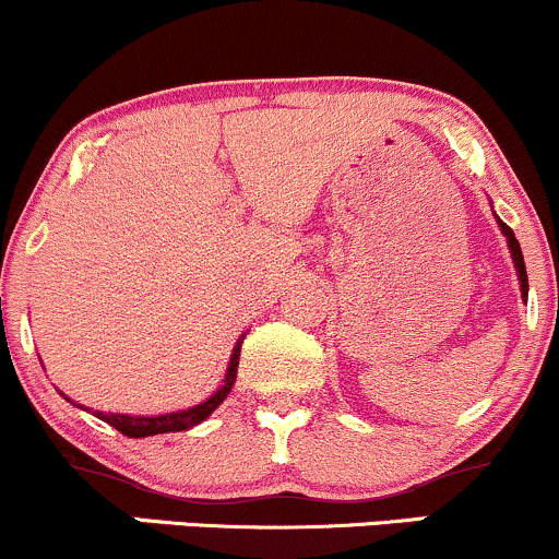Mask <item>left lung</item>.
I'll return each mask as SVG.
<instances>
[{"mask_svg": "<svg viewBox=\"0 0 559 559\" xmlns=\"http://www.w3.org/2000/svg\"><path fill=\"white\" fill-rule=\"evenodd\" d=\"M493 217H497V215H493ZM497 226H499V230H502V234H504L507 247H510L512 265H515L518 281H521V297H523V301H528V275H525V260H523V252H521V243H518L515 234H512V228L507 226V223L499 221V217H497Z\"/></svg>", "mask_w": 559, "mask_h": 559, "instance_id": "left-lung-1", "label": "left lung"}]
</instances>
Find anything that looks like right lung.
<instances>
[{
  "mask_svg": "<svg viewBox=\"0 0 559 559\" xmlns=\"http://www.w3.org/2000/svg\"><path fill=\"white\" fill-rule=\"evenodd\" d=\"M241 338H239V342H236L234 352H230V362H228L226 378H223L221 389H217L213 396H207V400H204V402L194 404V407L176 409V413H165V415H120V413H99V409H96L94 415L99 420L110 423V426L118 428V431L123 433V436H131V439H144V436L173 433V431H189L191 426H197V423H202L204 418H210V415H213L215 409L221 407V402L230 394V389H234L236 370H239ZM62 396H66V394H62ZM66 400H68V396H66ZM68 402L75 404L73 400H68ZM75 407H81V404H75ZM81 409H88V407H81Z\"/></svg>",
  "mask_w": 559,
  "mask_h": 559,
  "instance_id": "right-lung-1",
  "label": "right lung"
}]
</instances>
